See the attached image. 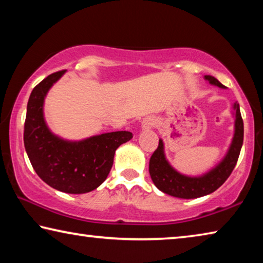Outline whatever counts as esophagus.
<instances>
[{"instance_id":"obj_1","label":"esophagus","mask_w":263,"mask_h":263,"mask_svg":"<svg viewBox=\"0 0 263 263\" xmlns=\"http://www.w3.org/2000/svg\"><path fill=\"white\" fill-rule=\"evenodd\" d=\"M154 119L151 118V117H147V118H144L141 121V127L142 130H149V128H152L154 126Z\"/></svg>"}]
</instances>
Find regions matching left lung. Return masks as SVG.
Listing matches in <instances>:
<instances>
[{
    "mask_svg": "<svg viewBox=\"0 0 263 263\" xmlns=\"http://www.w3.org/2000/svg\"><path fill=\"white\" fill-rule=\"evenodd\" d=\"M204 79L212 86L226 88L211 75H205ZM232 115L234 117V133L228 152L215 167L202 175L189 176L177 172L166 158L163 140L159 139L158 148L149 160V175L154 185L164 194L184 199L202 197L219 188L234 169L242 147L243 122L238 102L233 104Z\"/></svg>",
    "mask_w": 263,
    "mask_h": 263,
    "instance_id": "1",
    "label": "left lung"
}]
</instances>
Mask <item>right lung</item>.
<instances>
[{"label":"right lung","instance_id":"right-lung-1","mask_svg":"<svg viewBox=\"0 0 263 263\" xmlns=\"http://www.w3.org/2000/svg\"><path fill=\"white\" fill-rule=\"evenodd\" d=\"M66 70L53 73L31 92L24 124V146L34 172L52 188L67 194H86L100 186L112 167L115 152L132 139L128 131L67 140L53 133L44 117L47 92Z\"/></svg>","mask_w":263,"mask_h":263}]
</instances>
